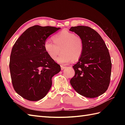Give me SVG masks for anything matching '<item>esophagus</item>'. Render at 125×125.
Instances as JSON below:
<instances>
[{
    "mask_svg": "<svg viewBox=\"0 0 125 125\" xmlns=\"http://www.w3.org/2000/svg\"><path fill=\"white\" fill-rule=\"evenodd\" d=\"M61 70H64V69H65L66 68H67V67H64V66L61 65Z\"/></svg>",
    "mask_w": 125,
    "mask_h": 125,
    "instance_id": "obj_1",
    "label": "esophagus"
}]
</instances>
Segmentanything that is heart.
Segmentation results:
<instances>
[{"label":"heart","mask_w":125,"mask_h":125,"mask_svg":"<svg viewBox=\"0 0 125 125\" xmlns=\"http://www.w3.org/2000/svg\"><path fill=\"white\" fill-rule=\"evenodd\" d=\"M53 40L54 42L47 39L43 47L47 55L53 60H56L61 49L63 53L56 59L58 63L67 64L73 60V61L78 60L83 54V41L73 33L62 31L53 36Z\"/></svg>","instance_id":"obj_1"}]
</instances>
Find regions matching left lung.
<instances>
[{
    "label": "left lung",
    "instance_id": "8db88e82",
    "mask_svg": "<svg viewBox=\"0 0 125 125\" xmlns=\"http://www.w3.org/2000/svg\"><path fill=\"white\" fill-rule=\"evenodd\" d=\"M83 42V54L73 66L75 74L70 79L73 89L87 98H95L107 90L110 82L112 63L108 50L102 37L87 26L72 27Z\"/></svg>",
    "mask_w": 125,
    "mask_h": 125
}]
</instances>
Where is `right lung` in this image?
<instances>
[{
    "mask_svg": "<svg viewBox=\"0 0 125 125\" xmlns=\"http://www.w3.org/2000/svg\"><path fill=\"white\" fill-rule=\"evenodd\" d=\"M60 28L35 25L28 28L15 42L10 56V70L13 87L18 94L30 101L46 96L52 78L60 65L47 55L43 44Z\"/></svg>",
    "mask_w": 125,
    "mask_h": 125,
    "instance_id": "right-lung-1",
    "label": "right lung"
}]
</instances>
